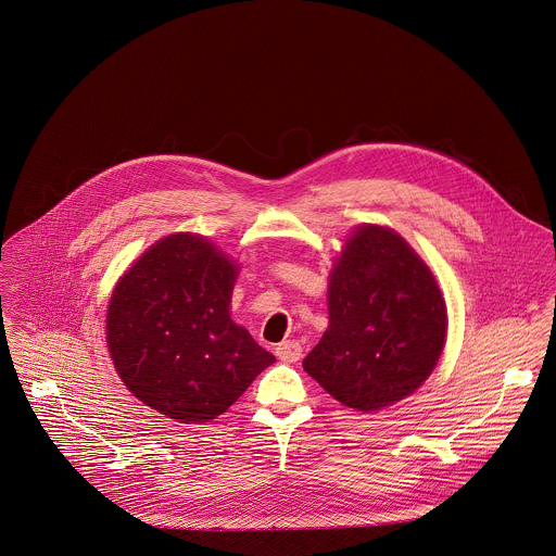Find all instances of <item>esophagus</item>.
<instances>
[{"label": "esophagus", "instance_id": "obj_1", "mask_svg": "<svg viewBox=\"0 0 556 556\" xmlns=\"http://www.w3.org/2000/svg\"><path fill=\"white\" fill-rule=\"evenodd\" d=\"M275 354H277V358L283 361V363H296V361H301V356H303V348H301V343H296V341H283V343H279V345L275 348Z\"/></svg>", "mask_w": 556, "mask_h": 556}]
</instances>
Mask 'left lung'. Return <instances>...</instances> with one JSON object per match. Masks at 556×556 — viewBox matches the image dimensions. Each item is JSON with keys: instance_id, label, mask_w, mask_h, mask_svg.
<instances>
[{"instance_id": "1", "label": "left lung", "mask_w": 556, "mask_h": 556, "mask_svg": "<svg viewBox=\"0 0 556 556\" xmlns=\"http://www.w3.org/2000/svg\"><path fill=\"white\" fill-rule=\"evenodd\" d=\"M328 321L303 367L330 396L365 414L412 396L447 334L431 268L401 235L372 224L356 228L332 264Z\"/></svg>"}]
</instances>
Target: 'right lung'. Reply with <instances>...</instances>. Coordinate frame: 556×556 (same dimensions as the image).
Segmentation results:
<instances>
[{
	"instance_id": "obj_1",
	"label": "right lung",
	"mask_w": 556,
	"mask_h": 556,
	"mask_svg": "<svg viewBox=\"0 0 556 556\" xmlns=\"http://www.w3.org/2000/svg\"><path fill=\"white\" fill-rule=\"evenodd\" d=\"M239 266L200 235L147 249L109 303L106 343L127 390L184 425L222 416L275 363L232 321Z\"/></svg>"
}]
</instances>
